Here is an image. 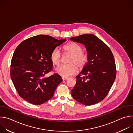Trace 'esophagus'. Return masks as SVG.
<instances>
[{"label":"esophagus","mask_w":133,"mask_h":133,"mask_svg":"<svg viewBox=\"0 0 133 133\" xmlns=\"http://www.w3.org/2000/svg\"><path fill=\"white\" fill-rule=\"evenodd\" d=\"M62 79H63V81L66 80V79H68V77H62Z\"/></svg>","instance_id":"34e87169"}]
</instances>
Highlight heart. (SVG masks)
<instances>
[{
    "instance_id": "b5f03b06",
    "label": "heart",
    "mask_w": 133,
    "mask_h": 133,
    "mask_svg": "<svg viewBox=\"0 0 133 133\" xmlns=\"http://www.w3.org/2000/svg\"><path fill=\"white\" fill-rule=\"evenodd\" d=\"M65 52L71 54L67 64H63L56 68V71L63 77H68L76 73L77 67L84 68L88 61V56L86 52L83 51V47L75 43H70L63 47ZM51 62L55 65H58L62 59V54L58 48H54L50 56Z\"/></svg>"
}]
</instances>
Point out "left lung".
Wrapping results in <instances>:
<instances>
[{
    "label": "left lung",
    "mask_w": 133,
    "mask_h": 133,
    "mask_svg": "<svg viewBox=\"0 0 133 133\" xmlns=\"http://www.w3.org/2000/svg\"><path fill=\"white\" fill-rule=\"evenodd\" d=\"M70 40L84 45L88 56L87 64L76 77L71 95L85 105L95 104L106 97L115 80L114 57L109 47L92 34L71 37Z\"/></svg>",
    "instance_id": "1"
}]
</instances>
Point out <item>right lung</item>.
<instances>
[{
  "label": "right lung",
  "mask_w": 133,
  "mask_h": 133,
  "mask_svg": "<svg viewBox=\"0 0 133 133\" xmlns=\"http://www.w3.org/2000/svg\"><path fill=\"white\" fill-rule=\"evenodd\" d=\"M66 39L57 40L51 36L39 35L22 42L16 48L11 61L10 77L22 98L34 105H41L53 96L63 81L52 70L50 56L52 50Z\"/></svg>",
  "instance_id": "1"
}]
</instances>
